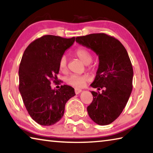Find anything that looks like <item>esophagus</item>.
<instances>
[{"label":"esophagus","instance_id":"esophagus-1","mask_svg":"<svg viewBox=\"0 0 153 153\" xmlns=\"http://www.w3.org/2000/svg\"><path fill=\"white\" fill-rule=\"evenodd\" d=\"M82 92V90L81 89H79V88H75V93H76V94H78L79 93H80Z\"/></svg>","mask_w":153,"mask_h":153}]
</instances>
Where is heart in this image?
Wrapping results in <instances>:
<instances>
[{
	"label": "heart",
	"instance_id": "1",
	"mask_svg": "<svg viewBox=\"0 0 153 153\" xmlns=\"http://www.w3.org/2000/svg\"><path fill=\"white\" fill-rule=\"evenodd\" d=\"M74 55L78 57L83 63L88 64L92 61V55L88 49L84 47H79L74 51ZM59 67L61 71L65 72L67 69V60L65 56H62L59 62ZM88 79L86 75H71L66 79L67 84L76 88H82L86 84Z\"/></svg>",
	"mask_w": 153,
	"mask_h": 153
}]
</instances>
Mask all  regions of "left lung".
<instances>
[{
    "label": "left lung",
    "mask_w": 153,
    "mask_h": 153,
    "mask_svg": "<svg viewBox=\"0 0 153 153\" xmlns=\"http://www.w3.org/2000/svg\"><path fill=\"white\" fill-rule=\"evenodd\" d=\"M76 41L98 56L97 75L90 85L98 90L91 91L93 100L87 111L96 123L108 125L122 113L132 90L134 72L128 52L117 39L104 33L78 36Z\"/></svg>",
    "instance_id": "left-lung-1"
}]
</instances>
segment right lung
Segmentation results:
<instances>
[{
  "label": "right lung",
  "instance_id": "right-lung-1",
  "mask_svg": "<svg viewBox=\"0 0 153 153\" xmlns=\"http://www.w3.org/2000/svg\"><path fill=\"white\" fill-rule=\"evenodd\" d=\"M76 38L45 35L31 42L22 56L19 68V90L28 113L42 126L55 124L63 116L65 105L74 97L73 88L63 85L52 89L58 82L59 62Z\"/></svg>",
  "mask_w": 153,
  "mask_h": 153
}]
</instances>
